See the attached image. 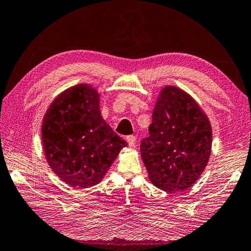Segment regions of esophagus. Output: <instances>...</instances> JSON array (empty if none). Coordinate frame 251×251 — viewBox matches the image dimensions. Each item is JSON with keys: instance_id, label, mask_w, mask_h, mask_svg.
Returning <instances> with one entry per match:
<instances>
[{"instance_id": "esophagus-1", "label": "esophagus", "mask_w": 251, "mask_h": 251, "mask_svg": "<svg viewBox=\"0 0 251 251\" xmlns=\"http://www.w3.org/2000/svg\"><path fill=\"white\" fill-rule=\"evenodd\" d=\"M126 141H127V143H128V145L130 147H135L136 146V137H135V136H133V135L127 136Z\"/></svg>"}]
</instances>
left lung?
<instances>
[{
    "label": "left lung",
    "mask_w": 251,
    "mask_h": 251,
    "mask_svg": "<svg viewBox=\"0 0 251 251\" xmlns=\"http://www.w3.org/2000/svg\"><path fill=\"white\" fill-rule=\"evenodd\" d=\"M148 130L141 154L152 184L168 193L193 186L207 166L212 143L210 122L197 101L167 85L157 97Z\"/></svg>",
    "instance_id": "8db88e82"
}]
</instances>
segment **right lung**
<instances>
[{
    "label": "right lung",
    "mask_w": 251,
    "mask_h": 251,
    "mask_svg": "<svg viewBox=\"0 0 251 251\" xmlns=\"http://www.w3.org/2000/svg\"><path fill=\"white\" fill-rule=\"evenodd\" d=\"M100 94L90 84L63 91L42 123V143L50 167L61 180L84 189L101 181L127 143L101 117Z\"/></svg>",
    "instance_id": "add662e5"
}]
</instances>
